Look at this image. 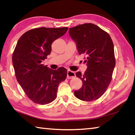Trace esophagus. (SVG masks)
Returning a JSON list of instances; mask_svg holds the SVG:
<instances>
[{"label":"esophagus","mask_w":135,"mask_h":135,"mask_svg":"<svg viewBox=\"0 0 135 135\" xmlns=\"http://www.w3.org/2000/svg\"><path fill=\"white\" fill-rule=\"evenodd\" d=\"M75 77V74L74 71H72L71 70H68L67 71V77L68 78H73Z\"/></svg>","instance_id":"34e87169"}]
</instances>
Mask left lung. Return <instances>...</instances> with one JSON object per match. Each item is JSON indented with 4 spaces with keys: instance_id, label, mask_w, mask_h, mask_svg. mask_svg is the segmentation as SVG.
<instances>
[{
    "instance_id": "left-lung-1",
    "label": "left lung",
    "mask_w": 135,
    "mask_h": 135,
    "mask_svg": "<svg viewBox=\"0 0 135 135\" xmlns=\"http://www.w3.org/2000/svg\"><path fill=\"white\" fill-rule=\"evenodd\" d=\"M69 35L79 55L87 56L84 74L76 73L83 85L74 91L75 96L85 102L97 100L106 91L112 80L115 67L113 43L106 32L91 23L69 28Z\"/></svg>"
}]
</instances>
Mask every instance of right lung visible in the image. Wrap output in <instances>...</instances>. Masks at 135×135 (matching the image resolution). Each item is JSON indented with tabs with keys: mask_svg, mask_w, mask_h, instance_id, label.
Masks as SVG:
<instances>
[{
	"mask_svg": "<svg viewBox=\"0 0 135 135\" xmlns=\"http://www.w3.org/2000/svg\"><path fill=\"white\" fill-rule=\"evenodd\" d=\"M67 29V27L33 29L23 33L17 42L12 57L16 79L35 103L46 104L54 101L58 85L67 77L66 68L54 70L41 63L50 54L52 43Z\"/></svg>",
	"mask_w": 135,
	"mask_h": 135,
	"instance_id": "1",
	"label": "right lung"
}]
</instances>
